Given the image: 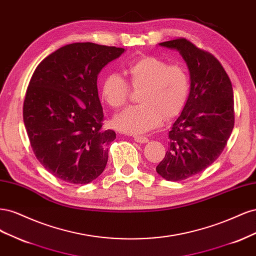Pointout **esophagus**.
<instances>
[{"instance_id":"esophagus-1","label":"esophagus","mask_w":256,"mask_h":256,"mask_svg":"<svg viewBox=\"0 0 256 256\" xmlns=\"http://www.w3.org/2000/svg\"><path fill=\"white\" fill-rule=\"evenodd\" d=\"M134 141L138 142V143H147V142H148V138H147L146 136H134Z\"/></svg>"}]
</instances>
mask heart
Returning <instances> with one entry per match:
<instances>
[{
    "label": "heart",
    "mask_w": 256,
    "mask_h": 256,
    "mask_svg": "<svg viewBox=\"0 0 256 256\" xmlns=\"http://www.w3.org/2000/svg\"><path fill=\"white\" fill-rule=\"evenodd\" d=\"M127 80L118 74H106L100 84V96L113 109L126 104L130 86L138 90L141 104L116 114L113 126L129 134H141L157 127L162 118L180 114L187 104L191 82L187 69L152 56L134 58L125 67Z\"/></svg>",
    "instance_id": "obj_1"
}]
</instances>
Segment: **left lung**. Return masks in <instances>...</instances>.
<instances>
[{"instance_id": "1", "label": "left lung", "mask_w": 256, "mask_h": 256, "mask_svg": "<svg viewBox=\"0 0 256 256\" xmlns=\"http://www.w3.org/2000/svg\"><path fill=\"white\" fill-rule=\"evenodd\" d=\"M180 51L190 70L187 104L168 132V148L157 166L166 180L180 182L200 173L218 159L235 122L232 82L212 53L186 38L161 42Z\"/></svg>"}]
</instances>
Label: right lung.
Returning <instances> with one entry per match:
<instances>
[{
  "label": "right lung",
  "mask_w": 256,
  "mask_h": 256,
  "mask_svg": "<svg viewBox=\"0 0 256 256\" xmlns=\"http://www.w3.org/2000/svg\"><path fill=\"white\" fill-rule=\"evenodd\" d=\"M125 51L92 42L66 44L44 58L30 80L23 120L30 147L49 173L84 184L104 172L116 134L102 128L97 76Z\"/></svg>",
  "instance_id": "obj_1"
}]
</instances>
